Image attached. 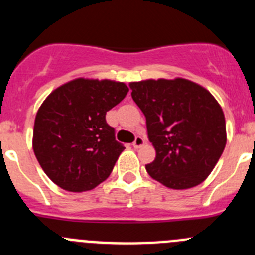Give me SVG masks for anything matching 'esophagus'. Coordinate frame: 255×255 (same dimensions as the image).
Listing matches in <instances>:
<instances>
[{
    "label": "esophagus",
    "mask_w": 255,
    "mask_h": 255,
    "mask_svg": "<svg viewBox=\"0 0 255 255\" xmlns=\"http://www.w3.org/2000/svg\"><path fill=\"white\" fill-rule=\"evenodd\" d=\"M144 144V139L141 138V136H136V138H135V140L132 141V147L134 148H140L141 145H143Z\"/></svg>",
    "instance_id": "34e87169"
}]
</instances>
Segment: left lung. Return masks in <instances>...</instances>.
<instances>
[{"label":"left lung","instance_id":"obj_1","mask_svg":"<svg viewBox=\"0 0 255 255\" xmlns=\"http://www.w3.org/2000/svg\"><path fill=\"white\" fill-rule=\"evenodd\" d=\"M131 97L147 119L155 159L150 177L171 189L207 179L226 145L222 108L203 87L186 79L131 83Z\"/></svg>","mask_w":255,"mask_h":255}]
</instances>
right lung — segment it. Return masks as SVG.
<instances>
[{
    "label": "right lung",
    "mask_w": 255,
    "mask_h": 255,
    "mask_svg": "<svg viewBox=\"0 0 255 255\" xmlns=\"http://www.w3.org/2000/svg\"><path fill=\"white\" fill-rule=\"evenodd\" d=\"M128 92L124 83L75 79L47 97L35 116L33 149L56 185L79 193L110 176L125 147L106 114Z\"/></svg>",
    "instance_id": "right-lung-1"
}]
</instances>
